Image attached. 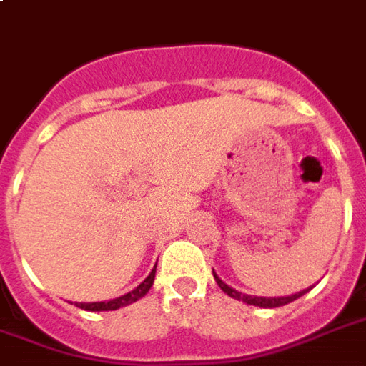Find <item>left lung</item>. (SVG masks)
Returning <instances> with one entry per match:
<instances>
[{"label":"left lung","mask_w":366,"mask_h":366,"mask_svg":"<svg viewBox=\"0 0 366 366\" xmlns=\"http://www.w3.org/2000/svg\"><path fill=\"white\" fill-rule=\"evenodd\" d=\"M214 280H216V283L219 285V290L224 291V293H227L229 297L237 299V301H244V303H247V305H257V307H263V309H272V307H281V305H287V303H291V301H295V299H299L301 295H305L309 290H303L299 291V293H293V295H287V297H255V295H245V293H239V291H236L234 287H229V285H226L224 281L219 280L218 275L214 273Z\"/></svg>","instance_id":"8db88e82"}]
</instances>
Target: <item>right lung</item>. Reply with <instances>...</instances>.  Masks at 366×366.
Listing matches in <instances>:
<instances>
[{
    "mask_svg": "<svg viewBox=\"0 0 366 366\" xmlns=\"http://www.w3.org/2000/svg\"><path fill=\"white\" fill-rule=\"evenodd\" d=\"M154 275H157V267L148 273V277L142 281V283H140L139 287H134L132 291H129L127 295H121V297L111 299V301H97V303H75V305L76 307L85 309V311H114V309H121V307H124V305H130V303L139 301L140 297H144V295L148 293V290L152 287V283H154Z\"/></svg>",
    "mask_w": 366,
    "mask_h": 366,
    "instance_id": "right-lung-1",
    "label": "right lung"
}]
</instances>
